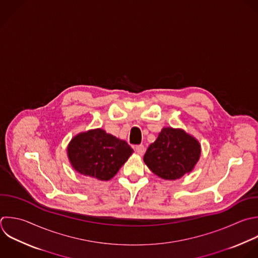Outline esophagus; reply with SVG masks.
I'll list each match as a JSON object with an SVG mask.
<instances>
[{
  "label": "esophagus",
  "instance_id": "obj_1",
  "mask_svg": "<svg viewBox=\"0 0 258 258\" xmlns=\"http://www.w3.org/2000/svg\"><path fill=\"white\" fill-rule=\"evenodd\" d=\"M135 150H136V152H137L138 154L142 155V154L144 153V151H145V147H144V145H143V144H140V145H136V147H135Z\"/></svg>",
  "mask_w": 258,
  "mask_h": 258
}]
</instances>
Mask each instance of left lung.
<instances>
[{
	"instance_id": "obj_1",
	"label": "left lung",
	"mask_w": 258,
	"mask_h": 258,
	"mask_svg": "<svg viewBox=\"0 0 258 258\" xmlns=\"http://www.w3.org/2000/svg\"><path fill=\"white\" fill-rule=\"evenodd\" d=\"M201 154L199 142L181 129L163 128L147 148L143 160L163 179L174 180L191 171Z\"/></svg>"
}]
</instances>
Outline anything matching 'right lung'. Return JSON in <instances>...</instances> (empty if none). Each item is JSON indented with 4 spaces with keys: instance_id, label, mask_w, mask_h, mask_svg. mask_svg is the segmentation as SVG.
<instances>
[{
    "instance_id": "add662e5",
    "label": "right lung",
    "mask_w": 258,
    "mask_h": 258,
    "mask_svg": "<svg viewBox=\"0 0 258 258\" xmlns=\"http://www.w3.org/2000/svg\"><path fill=\"white\" fill-rule=\"evenodd\" d=\"M133 149L102 129L77 135L68 147L73 167L80 173L100 180L111 179L132 154Z\"/></svg>"
}]
</instances>
